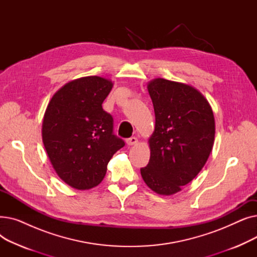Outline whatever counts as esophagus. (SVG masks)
<instances>
[{
  "label": "esophagus",
  "mask_w": 257,
  "mask_h": 257,
  "mask_svg": "<svg viewBox=\"0 0 257 257\" xmlns=\"http://www.w3.org/2000/svg\"><path fill=\"white\" fill-rule=\"evenodd\" d=\"M126 143H127V145H129V146L136 145V144L138 143V139H137L136 137H131V138H129V139L126 140Z\"/></svg>",
  "instance_id": "1"
}]
</instances>
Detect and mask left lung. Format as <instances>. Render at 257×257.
Wrapping results in <instances>:
<instances>
[{
    "label": "left lung",
    "instance_id": "1",
    "mask_svg": "<svg viewBox=\"0 0 257 257\" xmlns=\"http://www.w3.org/2000/svg\"><path fill=\"white\" fill-rule=\"evenodd\" d=\"M155 112L149 140L151 156L141 169L146 184L159 195H173L204 167L214 141L211 107L193 86L163 78L148 84Z\"/></svg>",
    "mask_w": 257,
    "mask_h": 257
}]
</instances>
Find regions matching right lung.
Here are the masks:
<instances>
[{
    "instance_id": "add662e5",
    "label": "right lung",
    "mask_w": 257,
    "mask_h": 257,
    "mask_svg": "<svg viewBox=\"0 0 257 257\" xmlns=\"http://www.w3.org/2000/svg\"><path fill=\"white\" fill-rule=\"evenodd\" d=\"M111 88L105 78H80L62 86L47 107L46 151L58 176L77 190L98 185L113 154L125 146L114 136L112 115L102 107Z\"/></svg>"
}]
</instances>
